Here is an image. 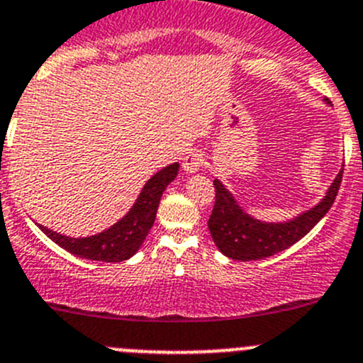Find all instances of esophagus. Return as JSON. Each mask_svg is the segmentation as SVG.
<instances>
[{"label": "esophagus", "mask_w": 363, "mask_h": 363, "mask_svg": "<svg viewBox=\"0 0 363 363\" xmlns=\"http://www.w3.org/2000/svg\"><path fill=\"white\" fill-rule=\"evenodd\" d=\"M202 166H204V154H201V152H189L182 161V170L189 175L199 174Z\"/></svg>", "instance_id": "34e87169"}]
</instances>
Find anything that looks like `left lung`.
Here are the masks:
<instances>
[{
    "label": "left lung",
    "instance_id": "left-lung-1",
    "mask_svg": "<svg viewBox=\"0 0 363 363\" xmlns=\"http://www.w3.org/2000/svg\"><path fill=\"white\" fill-rule=\"evenodd\" d=\"M342 172L344 168L338 172L326 195L317 204L283 222H265L249 215L223 182L215 179V206L208 222L213 242L223 256L238 262L269 258L289 249L306 236L330 211L340 188Z\"/></svg>",
    "mask_w": 363,
    "mask_h": 363
}]
</instances>
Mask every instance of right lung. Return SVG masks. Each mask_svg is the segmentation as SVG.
Wrapping results in <instances>:
<instances>
[{
  "mask_svg": "<svg viewBox=\"0 0 363 363\" xmlns=\"http://www.w3.org/2000/svg\"><path fill=\"white\" fill-rule=\"evenodd\" d=\"M177 172L179 162H172L159 170L157 174L152 175L135 199L134 206L127 211V215L121 216L109 229H105L98 235L73 238V236L52 231L44 225H39V229L52 242L79 258L107 263L125 262V259L132 258L143 245L148 231L154 225L162 191L177 177Z\"/></svg>",
  "mask_w": 363,
  "mask_h": 363,
  "instance_id": "obj_1",
  "label": "right lung"
}]
</instances>
